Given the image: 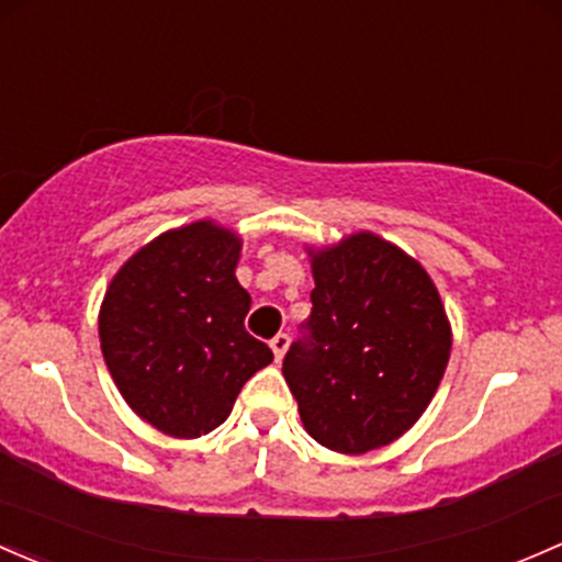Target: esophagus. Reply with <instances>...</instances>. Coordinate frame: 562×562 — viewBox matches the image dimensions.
I'll return each instance as SVG.
<instances>
[{
	"label": "esophagus",
	"mask_w": 562,
	"mask_h": 562,
	"mask_svg": "<svg viewBox=\"0 0 562 562\" xmlns=\"http://www.w3.org/2000/svg\"><path fill=\"white\" fill-rule=\"evenodd\" d=\"M269 345H271V352H274V358L282 360V356L288 352V345H291V339H288V334H277Z\"/></svg>",
	"instance_id": "obj_1"
}]
</instances>
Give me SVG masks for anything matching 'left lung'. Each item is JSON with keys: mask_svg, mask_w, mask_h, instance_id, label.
<instances>
[{"mask_svg": "<svg viewBox=\"0 0 562 562\" xmlns=\"http://www.w3.org/2000/svg\"><path fill=\"white\" fill-rule=\"evenodd\" d=\"M306 252L310 339L293 341L282 374L317 445L380 450L420 420L439 390L452 352L445 304L420 261L371 232Z\"/></svg>", "mask_w": 562, "mask_h": 562, "instance_id": "left-lung-1", "label": "left lung"}]
</instances>
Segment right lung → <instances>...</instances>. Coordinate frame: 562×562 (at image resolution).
Listing matches in <instances>:
<instances>
[{"mask_svg":"<svg viewBox=\"0 0 562 562\" xmlns=\"http://www.w3.org/2000/svg\"><path fill=\"white\" fill-rule=\"evenodd\" d=\"M239 256L232 228L188 223L139 247L104 293L99 341L112 380L134 415L175 439L215 430L241 385L274 360L245 330Z\"/></svg>","mask_w":562,"mask_h":562,"instance_id":"1","label":"right lung"}]
</instances>
